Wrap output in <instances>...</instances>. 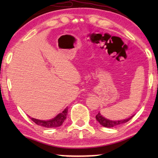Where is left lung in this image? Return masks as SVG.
I'll return each instance as SVG.
<instances>
[{"instance_id": "1", "label": "left lung", "mask_w": 158, "mask_h": 158, "mask_svg": "<svg viewBox=\"0 0 158 158\" xmlns=\"http://www.w3.org/2000/svg\"><path fill=\"white\" fill-rule=\"evenodd\" d=\"M133 116H134V115L131 116V117L127 118V119H123V120H120V121H112V120H109V119H107V118H104L100 114V112H98V114L96 116V120L98 121L99 123H100L101 125H102V126L105 127H109V128H111V127L118 126V125L124 124V123L129 122V121L130 120L131 118L133 117Z\"/></svg>"}]
</instances>
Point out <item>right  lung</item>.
<instances>
[{"label": "right lung", "instance_id": "obj_1", "mask_svg": "<svg viewBox=\"0 0 158 158\" xmlns=\"http://www.w3.org/2000/svg\"><path fill=\"white\" fill-rule=\"evenodd\" d=\"M68 115V108H66L62 113L58 114L57 116H56L55 118L52 119L48 120V121H42V120H39L36 119V118H31V119L33 122L40 126L47 127V128H55V127H58L63 124L64 121L65 120Z\"/></svg>", "mask_w": 158, "mask_h": 158}]
</instances>
